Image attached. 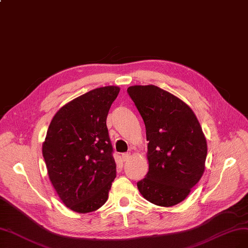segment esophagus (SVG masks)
I'll use <instances>...</instances> for the list:
<instances>
[{
	"mask_svg": "<svg viewBox=\"0 0 248 248\" xmlns=\"http://www.w3.org/2000/svg\"><path fill=\"white\" fill-rule=\"evenodd\" d=\"M129 158H130V154H128V153H125V154H123L122 155V160L125 162V161H128L129 160Z\"/></svg>",
	"mask_w": 248,
	"mask_h": 248,
	"instance_id": "esophagus-1",
	"label": "esophagus"
}]
</instances>
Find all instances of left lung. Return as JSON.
Listing matches in <instances>:
<instances>
[{"label": "left lung", "mask_w": 248, "mask_h": 248, "mask_svg": "<svg viewBox=\"0 0 248 248\" xmlns=\"http://www.w3.org/2000/svg\"><path fill=\"white\" fill-rule=\"evenodd\" d=\"M128 94L146 125L149 172L138 183L142 197L170 207L184 201L205 169L207 142L193 109L155 85H134Z\"/></svg>", "instance_id": "8db88e82"}]
</instances>
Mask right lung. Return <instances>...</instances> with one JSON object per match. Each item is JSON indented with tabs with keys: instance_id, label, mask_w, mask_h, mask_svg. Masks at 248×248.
<instances>
[{
	"instance_id": "right-lung-1",
	"label": "right lung",
	"mask_w": 248,
	"mask_h": 248,
	"mask_svg": "<svg viewBox=\"0 0 248 248\" xmlns=\"http://www.w3.org/2000/svg\"><path fill=\"white\" fill-rule=\"evenodd\" d=\"M120 88L93 89L67 102L51 120L42 146L50 182L66 207L95 211L116 177L107 117Z\"/></svg>"
}]
</instances>
